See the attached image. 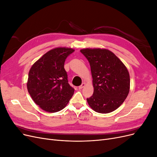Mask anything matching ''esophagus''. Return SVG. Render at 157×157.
<instances>
[{
  "instance_id": "1",
  "label": "esophagus",
  "mask_w": 157,
  "mask_h": 157,
  "mask_svg": "<svg viewBox=\"0 0 157 157\" xmlns=\"http://www.w3.org/2000/svg\"><path fill=\"white\" fill-rule=\"evenodd\" d=\"M85 86H86V83H85V82H83L81 85H80V86H78V88H79V89H82V88H83Z\"/></svg>"
}]
</instances>
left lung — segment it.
<instances>
[{"mask_svg": "<svg viewBox=\"0 0 157 157\" xmlns=\"http://www.w3.org/2000/svg\"><path fill=\"white\" fill-rule=\"evenodd\" d=\"M81 53L88 60L94 93L87 99L90 107L99 113H109L119 107L130 91L129 72L121 59L105 48H84Z\"/></svg>", "mask_w": 157, "mask_h": 157, "instance_id": "left-lung-1", "label": "left lung"}]
</instances>
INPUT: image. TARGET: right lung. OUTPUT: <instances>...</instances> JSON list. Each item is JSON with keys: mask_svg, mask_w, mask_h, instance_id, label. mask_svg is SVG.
<instances>
[{"mask_svg": "<svg viewBox=\"0 0 157 157\" xmlns=\"http://www.w3.org/2000/svg\"><path fill=\"white\" fill-rule=\"evenodd\" d=\"M74 51L66 47L55 48L47 52L31 66L27 90L33 100L42 110L58 112L65 108L72 98L75 90L68 83L64 63Z\"/></svg>", "mask_w": 157, "mask_h": 157, "instance_id": "add662e5", "label": "right lung"}]
</instances>
